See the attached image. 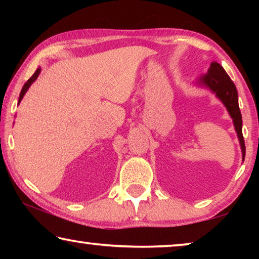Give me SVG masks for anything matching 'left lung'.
I'll return each instance as SVG.
<instances>
[{
	"instance_id": "obj_1",
	"label": "left lung",
	"mask_w": 259,
	"mask_h": 259,
	"mask_svg": "<svg viewBox=\"0 0 259 259\" xmlns=\"http://www.w3.org/2000/svg\"><path fill=\"white\" fill-rule=\"evenodd\" d=\"M199 86L207 87L208 90L213 92L219 100H221L228 109L230 116L233 120V125L238 136L240 148H242L243 161L245 158V143H244L243 132H242V114L238 106V93L237 88L232 80L230 79L225 69L219 65L218 62H212L210 68L205 75L200 76L198 80Z\"/></svg>"
}]
</instances>
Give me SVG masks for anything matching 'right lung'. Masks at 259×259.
<instances>
[{"label": "right lung", "instance_id": "obj_1", "mask_svg": "<svg viewBox=\"0 0 259 259\" xmlns=\"http://www.w3.org/2000/svg\"><path fill=\"white\" fill-rule=\"evenodd\" d=\"M40 72H41V68H37V69H36V72H35V73L33 74V76H31L30 79L28 80L26 83L23 84L22 90H21V93H20V98H19V104H20V102H21V100H22V98L24 97V94H26V92L28 91V88H29V87L31 86V83H33L34 81L37 79V76H38V74H40Z\"/></svg>", "mask_w": 259, "mask_h": 259}]
</instances>
